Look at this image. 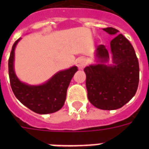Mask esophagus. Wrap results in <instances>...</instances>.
<instances>
[{
  "instance_id": "obj_1",
  "label": "esophagus",
  "mask_w": 149,
  "mask_h": 149,
  "mask_svg": "<svg viewBox=\"0 0 149 149\" xmlns=\"http://www.w3.org/2000/svg\"><path fill=\"white\" fill-rule=\"evenodd\" d=\"M75 65L78 67L80 69H82L86 65V60L84 58H78L77 59L75 62Z\"/></svg>"
}]
</instances>
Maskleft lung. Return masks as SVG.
Wrapping results in <instances>:
<instances>
[{"mask_svg":"<svg viewBox=\"0 0 149 149\" xmlns=\"http://www.w3.org/2000/svg\"><path fill=\"white\" fill-rule=\"evenodd\" d=\"M104 30L116 36L110 42V51L103 45L95 52L97 64L84 68L88 99L95 107L111 110L121 108L135 95L139 84V67L131 42L119 30L107 27ZM111 54L113 65L105 63Z\"/></svg>","mask_w":149,"mask_h":149,"instance_id":"8db88e82","label":"left lung"}]
</instances>
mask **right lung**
Segmentation results:
<instances>
[{"mask_svg": "<svg viewBox=\"0 0 149 149\" xmlns=\"http://www.w3.org/2000/svg\"><path fill=\"white\" fill-rule=\"evenodd\" d=\"M21 38L15 41L12 48L8 66L11 88L17 99L27 108L39 114L52 113L63 107L66 98L67 89L77 66L60 71L44 84L37 86L29 85L18 78L14 70L15 48Z\"/></svg>", "mask_w": 149, "mask_h": 149, "instance_id": "1", "label": "right lung"}]
</instances>
